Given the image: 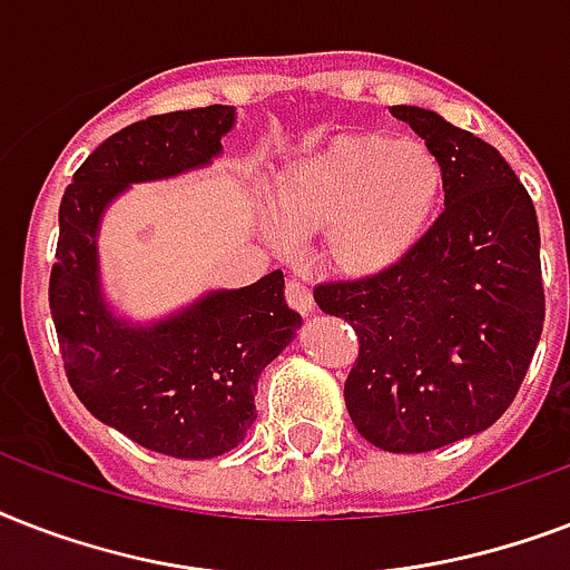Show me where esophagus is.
Returning a JSON list of instances; mask_svg holds the SVG:
<instances>
[{
    "label": "esophagus",
    "mask_w": 570,
    "mask_h": 570,
    "mask_svg": "<svg viewBox=\"0 0 570 570\" xmlns=\"http://www.w3.org/2000/svg\"><path fill=\"white\" fill-rule=\"evenodd\" d=\"M286 304H289L293 311L304 313V316L316 311V304H313V293L302 284V281H289V284H286Z\"/></svg>",
    "instance_id": "esophagus-1"
}]
</instances>
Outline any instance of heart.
I'll return each instance as SVG.
<instances>
[{
    "label": "heart",
    "instance_id": "heart-1",
    "mask_svg": "<svg viewBox=\"0 0 570 570\" xmlns=\"http://www.w3.org/2000/svg\"><path fill=\"white\" fill-rule=\"evenodd\" d=\"M446 174L420 141L379 132L334 138L277 174L272 239L322 233V263L343 277L387 275L405 263L443 204Z\"/></svg>",
    "mask_w": 570,
    "mask_h": 570
}]
</instances>
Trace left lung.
I'll return each instance as SVG.
<instances>
[{
    "label": "left lung",
    "instance_id": "1",
    "mask_svg": "<svg viewBox=\"0 0 570 570\" xmlns=\"http://www.w3.org/2000/svg\"><path fill=\"white\" fill-rule=\"evenodd\" d=\"M446 174L443 213L393 272L316 286L322 313L355 328L346 407L387 452L441 450L512 405L544 325L541 236L503 156L438 111L393 106Z\"/></svg>",
    "mask_w": 570,
    "mask_h": 570
}]
</instances>
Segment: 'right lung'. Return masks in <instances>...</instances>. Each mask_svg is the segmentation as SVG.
<instances>
[{"instance_id":"obj_1","label":"right lung","mask_w":570,"mask_h":570,"mask_svg":"<svg viewBox=\"0 0 570 570\" xmlns=\"http://www.w3.org/2000/svg\"><path fill=\"white\" fill-rule=\"evenodd\" d=\"M233 127V106L138 120L79 165L58 209L49 311L67 381L100 423L171 459H215L245 441L259 375L293 343L302 316L286 304L284 275L268 272L163 320H127L102 289L100 224L129 186L213 165Z\"/></svg>"}]
</instances>
